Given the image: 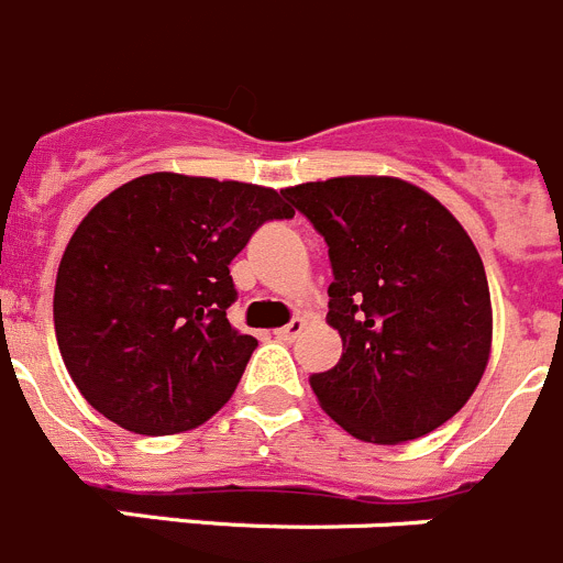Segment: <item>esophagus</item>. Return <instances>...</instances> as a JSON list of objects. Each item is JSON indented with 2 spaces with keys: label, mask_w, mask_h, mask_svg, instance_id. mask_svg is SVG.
Segmentation results:
<instances>
[{
  "label": "esophagus",
  "mask_w": 563,
  "mask_h": 563,
  "mask_svg": "<svg viewBox=\"0 0 563 563\" xmlns=\"http://www.w3.org/2000/svg\"><path fill=\"white\" fill-rule=\"evenodd\" d=\"M302 328H306V319H291V322H288V325H283V328H277V339H280V342H294V339L300 336L302 333Z\"/></svg>",
  "instance_id": "34e87169"
}]
</instances>
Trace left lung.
<instances>
[{"label": "left lung", "mask_w": 563, "mask_h": 563, "mask_svg": "<svg viewBox=\"0 0 563 563\" xmlns=\"http://www.w3.org/2000/svg\"><path fill=\"white\" fill-rule=\"evenodd\" d=\"M325 238L328 325L342 358L311 376L319 407L364 443L423 438L465 407L490 358L483 257L432 194L395 176L283 190Z\"/></svg>", "instance_id": "left-lung-1"}]
</instances>
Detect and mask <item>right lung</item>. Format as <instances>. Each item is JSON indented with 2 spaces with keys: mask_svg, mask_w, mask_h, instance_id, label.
<instances>
[{
  "mask_svg": "<svg viewBox=\"0 0 563 563\" xmlns=\"http://www.w3.org/2000/svg\"><path fill=\"white\" fill-rule=\"evenodd\" d=\"M277 190L145 174L111 190L69 238L55 277V339L75 387L136 434L201 427L235 393L257 339L235 331L230 263Z\"/></svg>",
  "mask_w": 563,
  "mask_h": 563,
  "instance_id": "obj_1",
  "label": "right lung"
}]
</instances>
